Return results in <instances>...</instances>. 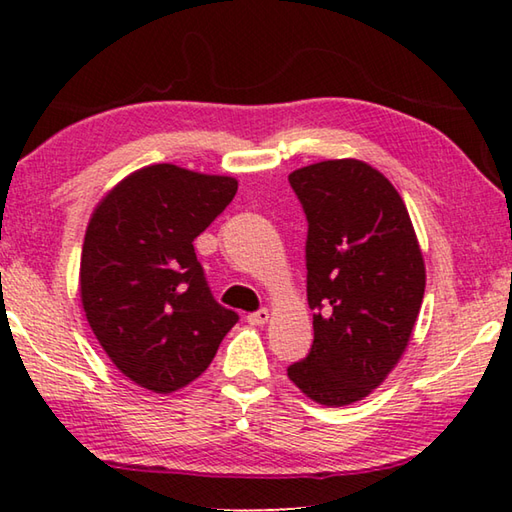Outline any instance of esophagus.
I'll return each mask as SVG.
<instances>
[{"label":"esophagus","instance_id":"esophagus-1","mask_svg":"<svg viewBox=\"0 0 512 512\" xmlns=\"http://www.w3.org/2000/svg\"><path fill=\"white\" fill-rule=\"evenodd\" d=\"M268 318H271V311H268V309H259V311H255V314H248L246 320H248L250 325H266Z\"/></svg>","mask_w":512,"mask_h":512}]
</instances>
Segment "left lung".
I'll use <instances>...</instances> for the list:
<instances>
[{
    "instance_id": "8db88e82",
    "label": "left lung",
    "mask_w": 512,
    "mask_h": 512,
    "mask_svg": "<svg viewBox=\"0 0 512 512\" xmlns=\"http://www.w3.org/2000/svg\"><path fill=\"white\" fill-rule=\"evenodd\" d=\"M305 207L314 345L287 375L309 400L348 406L381 386L409 348L427 268L409 210L368 162L323 160L289 173Z\"/></svg>"
}]
</instances>
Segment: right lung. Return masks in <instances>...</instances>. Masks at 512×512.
Instances as JSON below:
<instances>
[{
  "label": "right lung",
  "instance_id": "1",
  "mask_svg": "<svg viewBox=\"0 0 512 512\" xmlns=\"http://www.w3.org/2000/svg\"><path fill=\"white\" fill-rule=\"evenodd\" d=\"M237 178L149 164L108 189L83 239L85 318L121 375L169 395L210 366L239 316L207 289L194 239L237 194Z\"/></svg>",
  "mask_w": 512,
  "mask_h": 512
}]
</instances>
